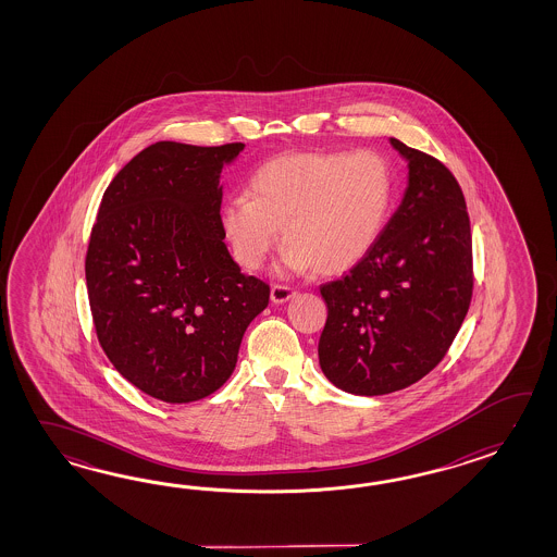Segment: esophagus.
I'll list each match as a JSON object with an SVG mask.
<instances>
[{"mask_svg":"<svg viewBox=\"0 0 557 557\" xmlns=\"http://www.w3.org/2000/svg\"><path fill=\"white\" fill-rule=\"evenodd\" d=\"M295 295V288L284 286V284H273V288H271V300H273L274 305H283V302L290 300Z\"/></svg>","mask_w":557,"mask_h":557,"instance_id":"34e87169","label":"esophagus"}]
</instances>
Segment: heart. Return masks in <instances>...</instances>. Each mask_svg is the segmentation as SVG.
I'll return each mask as SVG.
<instances>
[{"mask_svg":"<svg viewBox=\"0 0 557 557\" xmlns=\"http://www.w3.org/2000/svg\"><path fill=\"white\" fill-rule=\"evenodd\" d=\"M250 197L223 202L221 226L238 264L257 271L283 228L286 269L341 274L376 245L394 199V171L376 151H295L264 161Z\"/></svg>","mask_w":557,"mask_h":557,"instance_id":"1","label":"heart"}]
</instances>
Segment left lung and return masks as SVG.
I'll list each match as a JSON object with an SVG mask.
<instances>
[{
  "mask_svg": "<svg viewBox=\"0 0 557 557\" xmlns=\"http://www.w3.org/2000/svg\"><path fill=\"white\" fill-rule=\"evenodd\" d=\"M408 187L376 245L320 286L329 307L319 360L336 388L403 391L438 367L472 300V233L463 193L436 157L391 139Z\"/></svg>",
  "mask_w": 557,
  "mask_h": 557,
  "instance_id": "left-lung-1",
  "label": "left lung"
}]
</instances>
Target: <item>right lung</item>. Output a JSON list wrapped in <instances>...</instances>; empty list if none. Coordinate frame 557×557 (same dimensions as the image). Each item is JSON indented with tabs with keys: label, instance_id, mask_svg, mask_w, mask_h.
<instances>
[{
	"label": "right lung",
	"instance_id": "add662e5",
	"mask_svg": "<svg viewBox=\"0 0 557 557\" xmlns=\"http://www.w3.org/2000/svg\"><path fill=\"white\" fill-rule=\"evenodd\" d=\"M243 149L154 143L109 183L91 228L85 281L99 344L163 403L219 391L269 305V284L240 273L223 243L219 181Z\"/></svg>",
	"mask_w": 557,
	"mask_h": 557
}]
</instances>
